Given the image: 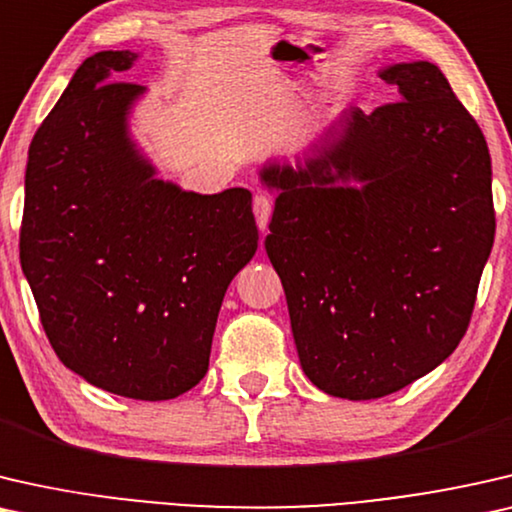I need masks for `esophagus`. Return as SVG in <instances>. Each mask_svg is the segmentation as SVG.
Wrapping results in <instances>:
<instances>
[{
    "instance_id": "1",
    "label": "esophagus",
    "mask_w": 512,
    "mask_h": 512,
    "mask_svg": "<svg viewBox=\"0 0 512 512\" xmlns=\"http://www.w3.org/2000/svg\"><path fill=\"white\" fill-rule=\"evenodd\" d=\"M271 197H266L264 192H257L255 199H253V213H255V220H257V227L266 229L269 225V218H271Z\"/></svg>"
}]
</instances>
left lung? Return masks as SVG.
<instances>
[{"instance_id": "obj_1", "label": "left lung", "mask_w": 512, "mask_h": 512, "mask_svg": "<svg viewBox=\"0 0 512 512\" xmlns=\"http://www.w3.org/2000/svg\"><path fill=\"white\" fill-rule=\"evenodd\" d=\"M399 102L348 109L297 169L266 164L264 248L283 283L301 369L366 401L445 362L469 329L492 253V160L431 62L380 71Z\"/></svg>"}]
</instances>
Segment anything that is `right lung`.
<instances>
[{"instance_id":"obj_1","label":"right lung","mask_w":512,"mask_h":512,"mask_svg":"<svg viewBox=\"0 0 512 512\" xmlns=\"http://www.w3.org/2000/svg\"><path fill=\"white\" fill-rule=\"evenodd\" d=\"M136 57H88L34 134L20 264L67 369L164 401L206 376L222 299L259 234L246 187L197 194L155 178L127 129L146 88L115 81Z\"/></svg>"}]
</instances>
